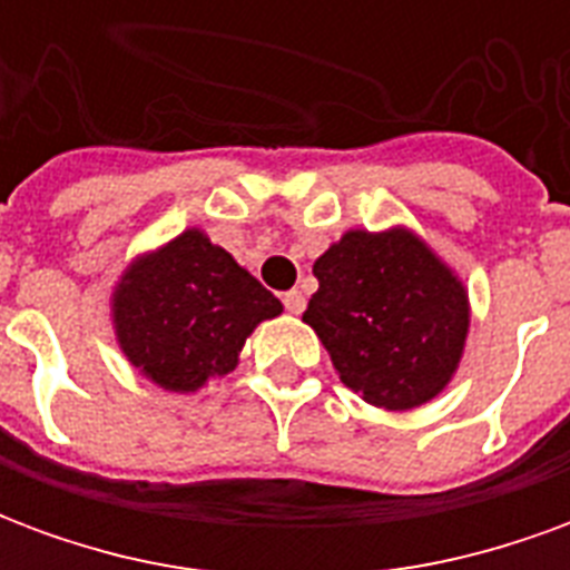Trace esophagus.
<instances>
[{
	"mask_svg": "<svg viewBox=\"0 0 570 570\" xmlns=\"http://www.w3.org/2000/svg\"><path fill=\"white\" fill-rule=\"evenodd\" d=\"M284 308L289 311V314H302V311H305V296H302V289H289V293H284Z\"/></svg>",
	"mask_w": 570,
	"mask_h": 570,
	"instance_id": "obj_1",
	"label": "esophagus"
}]
</instances>
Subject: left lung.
I'll list each match as a JSON object with an SVG mask.
<instances>
[{
  "mask_svg": "<svg viewBox=\"0 0 570 570\" xmlns=\"http://www.w3.org/2000/svg\"><path fill=\"white\" fill-rule=\"evenodd\" d=\"M317 293L302 321L338 379L366 403L406 412L449 384L464 354L466 289L406 232H347L314 262Z\"/></svg>",
  "mask_w": 570,
  "mask_h": 570,
  "instance_id": "left-lung-1",
  "label": "left lung"
}]
</instances>
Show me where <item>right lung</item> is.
Wrapping results in <instances>:
<instances>
[{
    "instance_id": "add662e5",
    "label": "right lung",
    "mask_w": 570,
    "mask_h": 570,
    "mask_svg": "<svg viewBox=\"0 0 570 570\" xmlns=\"http://www.w3.org/2000/svg\"><path fill=\"white\" fill-rule=\"evenodd\" d=\"M281 311L284 305L198 228L134 262L112 293L125 357L176 394L235 370L247 335Z\"/></svg>"
}]
</instances>
